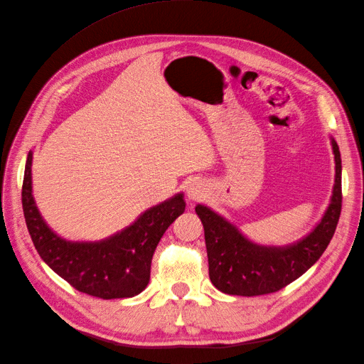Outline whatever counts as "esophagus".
Here are the masks:
<instances>
[{"instance_id":"34e87169","label":"esophagus","mask_w":364,"mask_h":364,"mask_svg":"<svg viewBox=\"0 0 364 364\" xmlns=\"http://www.w3.org/2000/svg\"><path fill=\"white\" fill-rule=\"evenodd\" d=\"M206 194V188H205V183L200 181H191L186 186V197H188L190 200H200L202 197Z\"/></svg>"}]
</instances>
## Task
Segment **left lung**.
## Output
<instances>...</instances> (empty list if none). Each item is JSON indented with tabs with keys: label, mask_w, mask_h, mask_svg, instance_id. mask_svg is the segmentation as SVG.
Instances as JSON below:
<instances>
[{
	"label": "left lung",
	"mask_w": 364,
	"mask_h": 364,
	"mask_svg": "<svg viewBox=\"0 0 364 364\" xmlns=\"http://www.w3.org/2000/svg\"><path fill=\"white\" fill-rule=\"evenodd\" d=\"M336 181L331 202L314 229L287 246L257 245L211 208L197 205L196 213L205 229L209 279L226 294L259 296L274 293L310 269L331 241L341 211V159L334 138Z\"/></svg>",
	"instance_id": "1"
}]
</instances>
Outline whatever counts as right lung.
Wrapping results in <instances>:
<instances>
[{"instance_id": "right-lung-1", "label": "right lung", "mask_w": 364, "mask_h": 364, "mask_svg": "<svg viewBox=\"0 0 364 364\" xmlns=\"http://www.w3.org/2000/svg\"><path fill=\"white\" fill-rule=\"evenodd\" d=\"M33 151L23 183V209L33 245L43 262L75 290L102 299L134 297L147 287L155 249L168 226L185 211L183 194L149 208L134 223L100 241H70L53 232L33 197Z\"/></svg>"}]
</instances>
